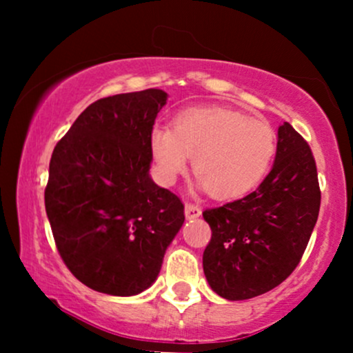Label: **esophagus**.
<instances>
[{
    "label": "esophagus",
    "mask_w": 353,
    "mask_h": 353,
    "mask_svg": "<svg viewBox=\"0 0 353 353\" xmlns=\"http://www.w3.org/2000/svg\"><path fill=\"white\" fill-rule=\"evenodd\" d=\"M184 212H185V217H188V219H196V217L201 216L202 210H201L199 205L192 204V202H185Z\"/></svg>",
    "instance_id": "1"
}]
</instances>
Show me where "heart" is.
<instances>
[{
  "mask_svg": "<svg viewBox=\"0 0 353 353\" xmlns=\"http://www.w3.org/2000/svg\"><path fill=\"white\" fill-rule=\"evenodd\" d=\"M149 145L163 184H174L194 157L201 188L217 199H232L264 179L275 154V132L264 121L232 109L196 108L181 112L172 129L154 125Z\"/></svg>",
  "mask_w": 353,
  "mask_h": 353,
  "instance_id": "1",
  "label": "heart"
}]
</instances>
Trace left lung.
<instances>
[{
	"label": "left lung",
	"mask_w": 353,
	"mask_h": 353,
	"mask_svg": "<svg viewBox=\"0 0 353 353\" xmlns=\"http://www.w3.org/2000/svg\"><path fill=\"white\" fill-rule=\"evenodd\" d=\"M317 165L307 141L279 125L270 172L254 192L202 212L212 237L202 255L210 289L228 301L269 292L301 262L319 217Z\"/></svg>",
	"instance_id": "left-lung-1"
}]
</instances>
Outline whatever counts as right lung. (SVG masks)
Instances as JSON below:
<instances>
[{"instance_id":"1","label":"right lung","mask_w":353,"mask_h":353,"mask_svg":"<svg viewBox=\"0 0 353 353\" xmlns=\"http://www.w3.org/2000/svg\"><path fill=\"white\" fill-rule=\"evenodd\" d=\"M163 89L103 98L81 112L50 161L44 205L61 259L98 292L151 287L184 224V204L149 176Z\"/></svg>"}]
</instances>
